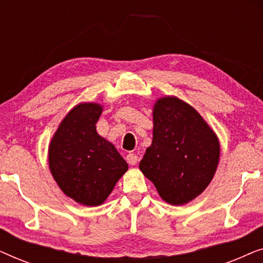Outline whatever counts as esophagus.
<instances>
[{"label": "esophagus", "mask_w": 263, "mask_h": 263, "mask_svg": "<svg viewBox=\"0 0 263 263\" xmlns=\"http://www.w3.org/2000/svg\"><path fill=\"white\" fill-rule=\"evenodd\" d=\"M125 159H127L129 165H136V164H138V161H139L138 156H136V154H134V153L127 154V158H125Z\"/></svg>", "instance_id": "34e87169"}]
</instances>
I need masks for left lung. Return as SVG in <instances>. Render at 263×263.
<instances>
[{
  "instance_id": "1",
  "label": "left lung",
  "mask_w": 263,
  "mask_h": 263,
  "mask_svg": "<svg viewBox=\"0 0 263 263\" xmlns=\"http://www.w3.org/2000/svg\"><path fill=\"white\" fill-rule=\"evenodd\" d=\"M220 146L201 115L176 97L153 107V140L140 170L167 203L179 206L199 196L217 171Z\"/></svg>"
}]
</instances>
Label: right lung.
<instances>
[{
	"label": "right lung",
	"mask_w": 263,
	"mask_h": 263,
	"mask_svg": "<svg viewBox=\"0 0 263 263\" xmlns=\"http://www.w3.org/2000/svg\"><path fill=\"white\" fill-rule=\"evenodd\" d=\"M103 106L82 103L71 109L52 136L49 167L61 190L85 206H99L110 195L128 164L96 123Z\"/></svg>",
	"instance_id": "1"
}]
</instances>
